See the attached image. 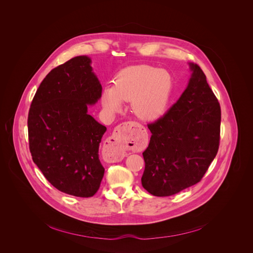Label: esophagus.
Returning a JSON list of instances; mask_svg holds the SVG:
<instances>
[{
  "mask_svg": "<svg viewBox=\"0 0 253 253\" xmlns=\"http://www.w3.org/2000/svg\"><path fill=\"white\" fill-rule=\"evenodd\" d=\"M144 128L140 124L135 122H125L119 125L109 137L105 145L109 153L116 158H120L125 150L130 145L137 144L139 132Z\"/></svg>",
  "mask_w": 253,
  "mask_h": 253,
  "instance_id": "esophagus-1",
  "label": "esophagus"
}]
</instances>
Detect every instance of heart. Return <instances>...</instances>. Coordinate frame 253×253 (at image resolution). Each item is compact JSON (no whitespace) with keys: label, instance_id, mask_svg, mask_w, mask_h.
I'll use <instances>...</instances> for the list:
<instances>
[{"label":"heart","instance_id":"heart-1","mask_svg":"<svg viewBox=\"0 0 253 253\" xmlns=\"http://www.w3.org/2000/svg\"><path fill=\"white\" fill-rule=\"evenodd\" d=\"M173 89L172 76L165 70L139 65L124 69L114 84L103 91L102 104L110 113L119 112L122 101H131L133 113L150 121L162 116Z\"/></svg>","mask_w":253,"mask_h":253}]
</instances>
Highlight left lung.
Listing matches in <instances>:
<instances>
[{
	"label": "left lung",
	"instance_id": "left-lung-1",
	"mask_svg": "<svg viewBox=\"0 0 253 253\" xmlns=\"http://www.w3.org/2000/svg\"><path fill=\"white\" fill-rule=\"evenodd\" d=\"M179 99L156 122L143 152L141 183L157 197H169L202 180L214 160L220 141V104L200 66Z\"/></svg>",
	"mask_w": 253,
	"mask_h": 253
}]
</instances>
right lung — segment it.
<instances>
[{
	"mask_svg": "<svg viewBox=\"0 0 253 253\" xmlns=\"http://www.w3.org/2000/svg\"><path fill=\"white\" fill-rule=\"evenodd\" d=\"M90 58L76 56L48 73L28 114L33 162L53 187L89 198L99 189L104 168L98 149L106 126L87 114L101 97L102 86Z\"/></svg>",
	"mask_w": 253,
	"mask_h": 253,
	"instance_id": "right-lung-1",
	"label": "right lung"
}]
</instances>
